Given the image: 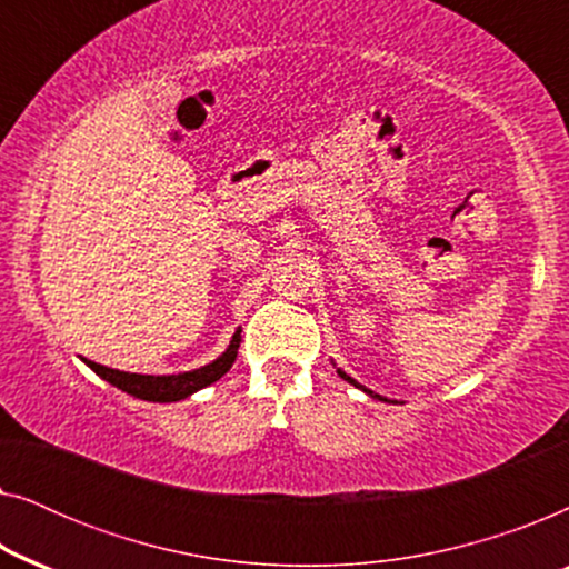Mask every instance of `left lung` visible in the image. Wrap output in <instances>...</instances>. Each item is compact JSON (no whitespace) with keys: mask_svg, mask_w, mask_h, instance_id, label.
Segmentation results:
<instances>
[{"mask_svg":"<svg viewBox=\"0 0 569 569\" xmlns=\"http://www.w3.org/2000/svg\"><path fill=\"white\" fill-rule=\"evenodd\" d=\"M339 376H341V378H345V380H349V383H352V386H357V388H362L360 383H357V380H352V378H349V376H347V372H341V370H339ZM362 391H365V393H370V396H372V399H380V396H378V393H372V391H368V388H362ZM380 401H388V399H380Z\"/></svg>","mask_w":569,"mask_h":569,"instance_id":"obj_1","label":"left lung"}]
</instances>
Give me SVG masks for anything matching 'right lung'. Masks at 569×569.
<instances>
[{
    "label": "right lung",
    "mask_w": 569,
    "mask_h": 569,
    "mask_svg": "<svg viewBox=\"0 0 569 569\" xmlns=\"http://www.w3.org/2000/svg\"><path fill=\"white\" fill-rule=\"evenodd\" d=\"M238 347H240V329L232 333L230 347L217 357L214 362L204 365L199 370H189V372H178V376H139V372H123V370H113L106 368V365H98L92 360H84L90 370H96L100 378L108 380V383L121 388L137 399L144 401H181L186 396L201 391V388L212 386L214 380H220L224 372L232 368L238 357Z\"/></svg>",
    "instance_id": "add662e5"
}]
</instances>
